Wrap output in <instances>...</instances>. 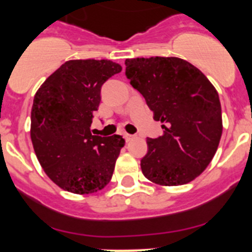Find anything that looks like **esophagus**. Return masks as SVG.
<instances>
[{"label":"esophagus","instance_id":"obj_1","mask_svg":"<svg viewBox=\"0 0 252 252\" xmlns=\"http://www.w3.org/2000/svg\"><path fill=\"white\" fill-rule=\"evenodd\" d=\"M124 138H126V141H130V140H133V139L134 138H135V136H134V135H130V134H124Z\"/></svg>","mask_w":252,"mask_h":252}]
</instances>
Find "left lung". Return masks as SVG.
Masks as SVG:
<instances>
[{"label":"left lung","instance_id":"obj_1","mask_svg":"<svg viewBox=\"0 0 252 252\" xmlns=\"http://www.w3.org/2000/svg\"><path fill=\"white\" fill-rule=\"evenodd\" d=\"M126 74L146 100L164 134L147 139L141 171L150 182L177 187L199 177L222 136V110L215 86L178 57L128 58Z\"/></svg>","mask_w":252,"mask_h":252}]
</instances>
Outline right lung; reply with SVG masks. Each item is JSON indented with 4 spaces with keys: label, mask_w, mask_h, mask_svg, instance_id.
<instances>
[{
    "label": "right lung",
    "mask_w": 252,
    "mask_h": 252,
    "mask_svg": "<svg viewBox=\"0 0 252 252\" xmlns=\"http://www.w3.org/2000/svg\"><path fill=\"white\" fill-rule=\"evenodd\" d=\"M122 72L108 60H72L42 83L34 96L30 136L37 159L56 185L93 194L110 183L126 140L91 134L101 86Z\"/></svg>",
    "instance_id": "1"
}]
</instances>
